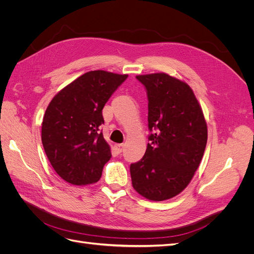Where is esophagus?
<instances>
[{
	"mask_svg": "<svg viewBox=\"0 0 254 254\" xmlns=\"http://www.w3.org/2000/svg\"><path fill=\"white\" fill-rule=\"evenodd\" d=\"M123 148H124V144H114V149L117 152H122Z\"/></svg>",
	"mask_w": 254,
	"mask_h": 254,
	"instance_id": "esophagus-1",
	"label": "esophagus"
}]
</instances>
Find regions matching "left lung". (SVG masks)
Instances as JSON below:
<instances>
[{
    "mask_svg": "<svg viewBox=\"0 0 254 254\" xmlns=\"http://www.w3.org/2000/svg\"><path fill=\"white\" fill-rule=\"evenodd\" d=\"M148 95L145 155L130 165L133 189L152 201L171 199L186 189L200 164L207 126L193 90L166 73L137 75Z\"/></svg>",
    "mask_w": 254,
    "mask_h": 254,
    "instance_id": "8db88e82",
    "label": "left lung"
}]
</instances>
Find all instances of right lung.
<instances>
[{
    "label": "right lung",
    "mask_w": 254,
    "mask_h": 254,
    "mask_svg": "<svg viewBox=\"0 0 254 254\" xmlns=\"http://www.w3.org/2000/svg\"><path fill=\"white\" fill-rule=\"evenodd\" d=\"M128 77L103 70L90 71L53 97L45 110L41 140L55 172L74 186L97 182L111 158L99 132L105 104Z\"/></svg>",
    "instance_id": "add662e5"
}]
</instances>
